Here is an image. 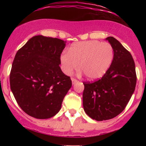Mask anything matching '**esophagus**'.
<instances>
[{
    "instance_id": "34e87169",
    "label": "esophagus",
    "mask_w": 146,
    "mask_h": 146,
    "mask_svg": "<svg viewBox=\"0 0 146 146\" xmlns=\"http://www.w3.org/2000/svg\"><path fill=\"white\" fill-rule=\"evenodd\" d=\"M72 84L74 85V84H75L76 82H78V81H77L76 79H74V78H72Z\"/></svg>"
}]
</instances>
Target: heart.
Returning a JSON list of instances; mask_svg holds the SVG:
<instances>
[{"mask_svg":"<svg viewBox=\"0 0 146 146\" xmlns=\"http://www.w3.org/2000/svg\"><path fill=\"white\" fill-rule=\"evenodd\" d=\"M114 58V49L110 44L97 40H91L72 44L69 52L60 55L62 69L71 74L78 68L88 79L95 80L101 78L108 72Z\"/></svg>","mask_w":146,"mask_h":146,"instance_id":"obj_1","label":"heart"}]
</instances>
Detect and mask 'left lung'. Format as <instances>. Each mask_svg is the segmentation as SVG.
I'll use <instances>...</instances> for the list:
<instances>
[{"mask_svg": "<svg viewBox=\"0 0 146 146\" xmlns=\"http://www.w3.org/2000/svg\"><path fill=\"white\" fill-rule=\"evenodd\" d=\"M105 40L114 49L111 66L100 80L83 83L84 110L89 117L98 121L111 119L123 111L135 91L137 82L131 53L114 37L109 36Z\"/></svg>", "mask_w": 146, "mask_h": 146, "instance_id": "left-lung-1", "label": "left lung"}]
</instances>
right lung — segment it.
Segmentation results:
<instances>
[{"instance_id":"obj_1","label":"right lung","mask_w":146,"mask_h":146,"mask_svg":"<svg viewBox=\"0 0 146 146\" xmlns=\"http://www.w3.org/2000/svg\"><path fill=\"white\" fill-rule=\"evenodd\" d=\"M66 42L38 35L16 53L10 87L19 106L30 116L38 119L53 117L72 87L70 77L59 66Z\"/></svg>"}]
</instances>
